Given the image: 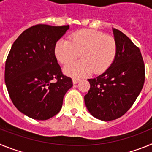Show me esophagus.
Segmentation results:
<instances>
[{
  "label": "esophagus",
  "instance_id": "esophagus-1",
  "mask_svg": "<svg viewBox=\"0 0 152 152\" xmlns=\"http://www.w3.org/2000/svg\"><path fill=\"white\" fill-rule=\"evenodd\" d=\"M79 80H80V79L73 78V80H72V81H73V84H77V83L79 82Z\"/></svg>",
  "mask_w": 152,
  "mask_h": 152
}]
</instances>
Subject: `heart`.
Instances as JSON below:
<instances>
[{
	"label": "heart",
	"instance_id": "heart-1",
	"mask_svg": "<svg viewBox=\"0 0 152 152\" xmlns=\"http://www.w3.org/2000/svg\"><path fill=\"white\" fill-rule=\"evenodd\" d=\"M57 59L68 64L77 58L81 60L68 64L64 73L73 77H84L93 72L100 74L107 71L115 60L117 43L111 36L94 29H82L75 32L70 41L60 39L55 48Z\"/></svg>",
	"mask_w": 152,
	"mask_h": 152
}]
</instances>
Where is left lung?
I'll return each instance as SVG.
<instances>
[{
	"label": "left lung",
	"mask_w": 152,
	"mask_h": 152,
	"mask_svg": "<svg viewBox=\"0 0 152 152\" xmlns=\"http://www.w3.org/2000/svg\"><path fill=\"white\" fill-rule=\"evenodd\" d=\"M117 52L111 66L95 78L88 79L85 105L93 116L110 121L123 116L135 103L145 78L142 53L119 29H113Z\"/></svg>",
	"instance_id": "obj_1"
}]
</instances>
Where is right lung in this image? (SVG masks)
<instances>
[{
	"mask_svg": "<svg viewBox=\"0 0 152 152\" xmlns=\"http://www.w3.org/2000/svg\"><path fill=\"white\" fill-rule=\"evenodd\" d=\"M69 26L37 24L15 40L5 63L9 96L18 110L30 118L46 120L56 116L73 86L62 73L55 54L56 42Z\"/></svg>",
	"mask_w": 152,
	"mask_h": 152,
	"instance_id": "add662e5",
	"label": "right lung"
}]
</instances>
